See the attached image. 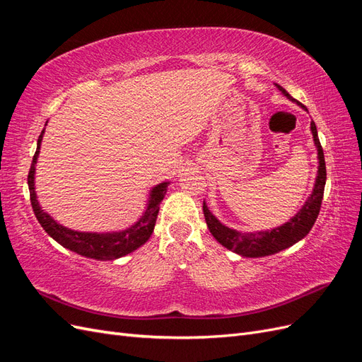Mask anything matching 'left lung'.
<instances>
[{"label":"left lung","mask_w":362,"mask_h":362,"mask_svg":"<svg viewBox=\"0 0 362 362\" xmlns=\"http://www.w3.org/2000/svg\"><path fill=\"white\" fill-rule=\"evenodd\" d=\"M275 86L278 87V90L287 98V100L303 107L300 103L296 101L294 98L284 89V87H281L279 84H275ZM311 133H313V140L317 149V160H319L314 187L300 210L296 213L288 222L282 223L281 226H276L273 229H267V231L240 233L237 229L228 228L226 225H223L221 221H218V218L210 211V208L206 206V202L204 201V216H205L208 229H210L213 237L223 247L235 252V254H238L240 257H246V258L267 257V255L278 254V252L300 242V240L311 231L313 225L315 223V218L320 213L325 184H326L325 156H323V149L319 140V134H317L315 124L313 120H311Z\"/></svg>","instance_id":"obj_1"}]
</instances>
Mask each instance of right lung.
Here are the masks:
<instances>
[{
  "label": "right lung",
  "instance_id": "right-lung-1",
  "mask_svg": "<svg viewBox=\"0 0 362 362\" xmlns=\"http://www.w3.org/2000/svg\"><path fill=\"white\" fill-rule=\"evenodd\" d=\"M43 134H45V128L42 129V133L37 139L36 154L31 161V168L28 172V189L33 211H35L36 218L42 225V228L45 229V233L63 247H66L81 257L98 261H113L131 254V252H134L140 246H144L152 235V233H154V226L160 211V204L164 198V194L168 192L170 181H163L149 190L144 213H141V216L131 226L107 233L75 231V229L63 226L57 221H54L52 216H49L45 210H42V206L37 201L35 177Z\"/></svg>",
  "mask_w": 362,
  "mask_h": 362
}]
</instances>
